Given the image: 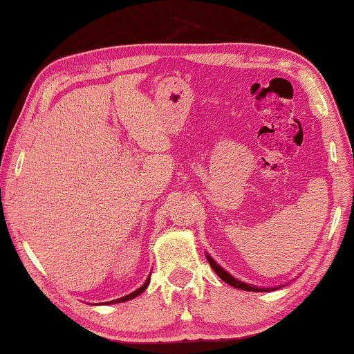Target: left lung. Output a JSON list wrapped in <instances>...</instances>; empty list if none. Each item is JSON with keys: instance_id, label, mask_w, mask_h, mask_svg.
<instances>
[{"instance_id": "8db88e82", "label": "left lung", "mask_w": 354, "mask_h": 354, "mask_svg": "<svg viewBox=\"0 0 354 354\" xmlns=\"http://www.w3.org/2000/svg\"><path fill=\"white\" fill-rule=\"evenodd\" d=\"M206 259H207L209 263H211V267L214 268V272L218 274L220 279H223L226 284L236 287V289L247 290V292H270V290H277V289H279V287H283V286H278V287H256V286L247 284V283H243V281H241V279L231 277V274L227 273L223 267H220L218 263L215 262L211 256H209V253H206Z\"/></svg>"}]
</instances>
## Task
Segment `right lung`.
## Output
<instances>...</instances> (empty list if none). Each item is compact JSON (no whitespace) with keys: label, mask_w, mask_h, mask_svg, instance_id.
Masks as SVG:
<instances>
[{"label":"right lung","mask_w":354,"mask_h":354,"mask_svg":"<svg viewBox=\"0 0 354 354\" xmlns=\"http://www.w3.org/2000/svg\"><path fill=\"white\" fill-rule=\"evenodd\" d=\"M148 284H149V277H148V279L145 281V283H143V284L139 287V289L134 290V292H131L129 295H124V297L118 298V299H112V301H107V303H103V304H117V303H123V301H128V299H133V298H136V297H139L142 292H145Z\"/></svg>","instance_id":"right-lung-1"}]
</instances>
